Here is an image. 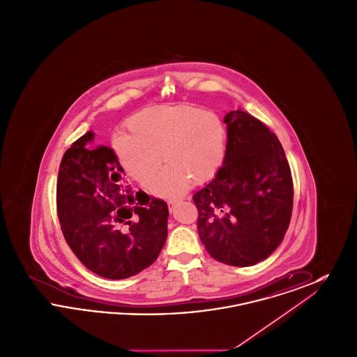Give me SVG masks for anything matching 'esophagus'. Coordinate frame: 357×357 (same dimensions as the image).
Instances as JSON below:
<instances>
[{
	"label": "esophagus",
	"instance_id": "34e87169",
	"mask_svg": "<svg viewBox=\"0 0 357 357\" xmlns=\"http://www.w3.org/2000/svg\"><path fill=\"white\" fill-rule=\"evenodd\" d=\"M181 199H178V198H174V199H169L167 201V204H169V207H170V210H172V207H174V204H178Z\"/></svg>",
	"mask_w": 357,
	"mask_h": 357
}]
</instances>
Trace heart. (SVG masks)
I'll list each match as a JSON object with an SVG mask.
<instances>
[{
  "mask_svg": "<svg viewBox=\"0 0 357 357\" xmlns=\"http://www.w3.org/2000/svg\"><path fill=\"white\" fill-rule=\"evenodd\" d=\"M128 131L131 135L119 134L112 139L115 156L128 176L149 186L162 158L169 163L151 186L155 195L185 192L192 179L204 182L214 176L225 159L222 120L192 105L147 108L128 121Z\"/></svg>",
  "mask_w": 357,
  "mask_h": 357,
  "instance_id": "obj_1",
  "label": "heart"
}]
</instances>
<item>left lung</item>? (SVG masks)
<instances>
[{
  "mask_svg": "<svg viewBox=\"0 0 357 357\" xmlns=\"http://www.w3.org/2000/svg\"><path fill=\"white\" fill-rule=\"evenodd\" d=\"M226 153L215 178L194 194L198 234L222 264L252 266L284 239L293 207V182L277 136L245 111H231Z\"/></svg>",
  "mask_w": 357,
  "mask_h": 357,
  "instance_id": "obj_1",
  "label": "left lung"
}]
</instances>
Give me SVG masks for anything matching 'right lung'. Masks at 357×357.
Returning <instances> with one entry per match:
<instances>
[{"label": "right lung", "mask_w": 357, "mask_h": 357, "mask_svg": "<svg viewBox=\"0 0 357 357\" xmlns=\"http://www.w3.org/2000/svg\"><path fill=\"white\" fill-rule=\"evenodd\" d=\"M88 131L59 169L57 215L64 238L86 269L124 280L155 262L167 239L169 207L135 192L108 147H92Z\"/></svg>", "instance_id": "add662e5"}]
</instances>
